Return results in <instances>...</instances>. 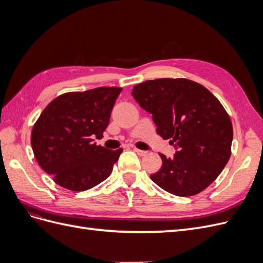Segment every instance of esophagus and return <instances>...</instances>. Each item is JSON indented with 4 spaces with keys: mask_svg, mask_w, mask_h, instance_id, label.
Masks as SVG:
<instances>
[{
    "mask_svg": "<svg viewBox=\"0 0 263 263\" xmlns=\"http://www.w3.org/2000/svg\"><path fill=\"white\" fill-rule=\"evenodd\" d=\"M134 151H136L137 155H139L140 157H144L147 155V151L145 150H140V149H137V148H134Z\"/></svg>",
    "mask_w": 263,
    "mask_h": 263,
    "instance_id": "1",
    "label": "esophagus"
}]
</instances>
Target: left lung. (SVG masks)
<instances>
[{
	"mask_svg": "<svg viewBox=\"0 0 263 263\" xmlns=\"http://www.w3.org/2000/svg\"><path fill=\"white\" fill-rule=\"evenodd\" d=\"M132 95L153 114L158 135L170 139L176 155L162 159L150 176L157 185L178 196L198 194L225 168L232 150L233 125L220 102L187 79H157L134 86Z\"/></svg>",
	"mask_w": 263,
	"mask_h": 263,
	"instance_id": "left-lung-1",
	"label": "left lung"
}]
</instances>
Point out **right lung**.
<instances>
[{"instance_id": "1", "label": "right lung", "mask_w": 263, "mask_h": 263, "mask_svg": "<svg viewBox=\"0 0 263 263\" xmlns=\"http://www.w3.org/2000/svg\"><path fill=\"white\" fill-rule=\"evenodd\" d=\"M122 87L101 86L69 92L51 101L31 130V148L42 169L58 185L85 191L112 173L123 149L97 146Z\"/></svg>"}]
</instances>
